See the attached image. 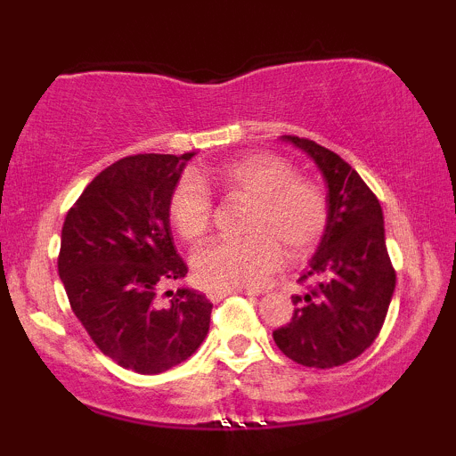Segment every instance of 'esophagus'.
Returning a JSON list of instances; mask_svg holds the SVG:
<instances>
[{"label": "esophagus", "mask_w": 456, "mask_h": 456, "mask_svg": "<svg viewBox=\"0 0 456 456\" xmlns=\"http://www.w3.org/2000/svg\"><path fill=\"white\" fill-rule=\"evenodd\" d=\"M233 294H235L233 289H208V297H210L212 302H218V300H223V297L233 296Z\"/></svg>", "instance_id": "1"}]
</instances>
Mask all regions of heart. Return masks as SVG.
<instances>
[{
  "label": "heart",
  "mask_w": 456,
  "mask_h": 456,
  "mask_svg": "<svg viewBox=\"0 0 456 456\" xmlns=\"http://www.w3.org/2000/svg\"><path fill=\"white\" fill-rule=\"evenodd\" d=\"M212 182L224 195L248 201L240 240H216L192 259L197 281L208 289H257L289 259H305L328 227L326 192L296 175L294 165L272 151H255L223 162ZM214 201L197 175L184 174L171 188L167 214L186 242H197L212 224Z\"/></svg>",
  "instance_id": "heart-1"
}]
</instances>
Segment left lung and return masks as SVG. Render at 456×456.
I'll return each instance as SVG.
<instances>
[{
	"label": "left lung",
	"instance_id": "8db88e82",
	"mask_svg": "<svg viewBox=\"0 0 456 456\" xmlns=\"http://www.w3.org/2000/svg\"><path fill=\"white\" fill-rule=\"evenodd\" d=\"M317 162L328 184V227L291 296V322L274 330L287 358L313 369H332L358 358L378 338L396 285L386 248L379 199L349 162L315 141L285 134Z\"/></svg>",
	"mask_w": 456,
	"mask_h": 456
}]
</instances>
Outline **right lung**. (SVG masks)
I'll return each instance as SVG.
<instances>
[{"mask_svg": "<svg viewBox=\"0 0 456 456\" xmlns=\"http://www.w3.org/2000/svg\"><path fill=\"white\" fill-rule=\"evenodd\" d=\"M192 151L134 154L101 171L61 227L57 272L81 326L124 369L156 375L197 352L210 330L212 302L195 289L167 291L184 279L169 227L171 188Z\"/></svg>", "mask_w": 456, "mask_h": 456, "instance_id": "add662e5", "label": "right lung"}]
</instances>
